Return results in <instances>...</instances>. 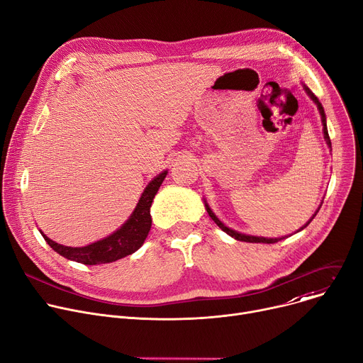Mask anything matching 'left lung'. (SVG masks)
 Wrapping results in <instances>:
<instances>
[{"mask_svg": "<svg viewBox=\"0 0 363 363\" xmlns=\"http://www.w3.org/2000/svg\"><path fill=\"white\" fill-rule=\"evenodd\" d=\"M303 89H305V91L308 93V96L309 98L312 99V102L317 105V108H318V111H320V115H321V123H323V131H324V138H325V143L328 144V147L331 149V140H330V135H328V130H327V118H325V112H324V108H323V105H321V102L318 101V98L315 94H313L306 86H303ZM204 204H206V210H207V213H208V216L211 217V219L214 220V223L219 226L223 232H226L229 236H232V238H235L236 240H242V242H252V244H258V242H262V244H276V242H279V240H281V239H284V238H264V236H252V235H245V233H240V232H236V230H233V229H230V228H228L223 222H220L219 220V217H217L214 213H213V210L210 208V206L207 204V201L204 200ZM321 207V206H320ZM320 207H318V210H320ZM318 210L313 213V216L311 217V219L298 230V232H301L302 229H305L309 223H311V220L313 219V217L317 216V213H318Z\"/></svg>", "mask_w": 363, "mask_h": 363, "instance_id": "left-lung-1", "label": "left lung"}]
</instances>
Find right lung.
Masks as SVG:
<instances>
[{
  "label": "right lung",
  "mask_w": 363,
  "mask_h": 363,
  "mask_svg": "<svg viewBox=\"0 0 363 363\" xmlns=\"http://www.w3.org/2000/svg\"><path fill=\"white\" fill-rule=\"evenodd\" d=\"M166 175H167V171H163L147 184V186L143 191V194L134 211L131 213V216L123 226L118 228L109 236L101 240H96V242L90 245L65 247L58 242H54V240L48 238L42 230L40 233L48 242V245H50L55 252H58L67 259L82 262L86 265L106 264V262L124 258L127 255H131L144 244V240H146L150 232V228H152L150 207Z\"/></svg>",
  "instance_id": "1"
}]
</instances>
